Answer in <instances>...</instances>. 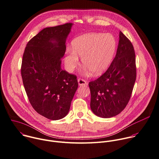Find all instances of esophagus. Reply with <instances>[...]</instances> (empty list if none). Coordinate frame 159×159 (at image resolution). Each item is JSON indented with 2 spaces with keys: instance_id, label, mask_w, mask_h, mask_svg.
I'll use <instances>...</instances> for the list:
<instances>
[{
  "instance_id": "esophagus-1",
  "label": "esophagus",
  "mask_w": 159,
  "mask_h": 159,
  "mask_svg": "<svg viewBox=\"0 0 159 159\" xmlns=\"http://www.w3.org/2000/svg\"><path fill=\"white\" fill-rule=\"evenodd\" d=\"M78 84L79 85H85L87 84V82L86 80H85L84 79H78Z\"/></svg>"
}]
</instances>
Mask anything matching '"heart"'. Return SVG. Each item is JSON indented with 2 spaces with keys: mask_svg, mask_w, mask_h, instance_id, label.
Wrapping results in <instances>:
<instances>
[{
  "mask_svg": "<svg viewBox=\"0 0 159 159\" xmlns=\"http://www.w3.org/2000/svg\"><path fill=\"white\" fill-rule=\"evenodd\" d=\"M116 48V41L110 34L90 33L79 36L72 42V48L66 51V69L72 72L82 64L94 75H99L109 66Z\"/></svg>",
  "mask_w": 159,
  "mask_h": 159,
  "instance_id": "1",
  "label": "heart"
}]
</instances>
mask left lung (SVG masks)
<instances>
[{
	"label": "left lung",
	"mask_w": 159,
	"mask_h": 159,
	"mask_svg": "<svg viewBox=\"0 0 159 159\" xmlns=\"http://www.w3.org/2000/svg\"><path fill=\"white\" fill-rule=\"evenodd\" d=\"M135 80L134 48L129 39L120 32L117 53L111 66L100 77L89 83L93 114L102 118L120 114L129 103Z\"/></svg>",
	"instance_id": "1"
}]
</instances>
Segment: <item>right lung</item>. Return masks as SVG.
Listing matches in <instances>:
<instances>
[{
	"label": "right lung",
	"mask_w": 159,
	"mask_h": 159,
	"mask_svg": "<svg viewBox=\"0 0 159 159\" xmlns=\"http://www.w3.org/2000/svg\"><path fill=\"white\" fill-rule=\"evenodd\" d=\"M72 23L46 27L25 47L21 66L29 100L40 115L52 120L66 117L78 87L76 75L61 69Z\"/></svg>",
	"instance_id": "1"
}]
</instances>
